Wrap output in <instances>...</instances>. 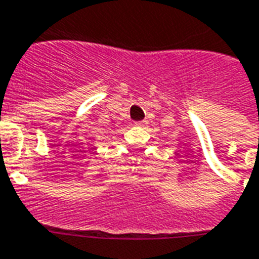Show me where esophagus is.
Instances as JSON below:
<instances>
[{"instance_id":"1","label":"esophagus","mask_w":259,"mask_h":259,"mask_svg":"<svg viewBox=\"0 0 259 259\" xmlns=\"http://www.w3.org/2000/svg\"><path fill=\"white\" fill-rule=\"evenodd\" d=\"M146 124H147V120H142V121L135 122V125H137V127H145Z\"/></svg>"}]
</instances>
